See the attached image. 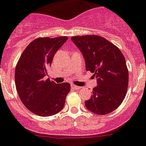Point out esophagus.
Listing matches in <instances>:
<instances>
[{"mask_svg":"<svg viewBox=\"0 0 146 146\" xmlns=\"http://www.w3.org/2000/svg\"><path fill=\"white\" fill-rule=\"evenodd\" d=\"M71 87L73 88H74V89H76V90H79L80 88H81V87L78 86H76V85H72Z\"/></svg>","mask_w":146,"mask_h":146,"instance_id":"esophagus-1","label":"esophagus"}]
</instances>
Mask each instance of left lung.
Returning a JSON list of instances; mask_svg holds the SVG:
<instances>
[{"label":"left lung","instance_id":"obj_1","mask_svg":"<svg viewBox=\"0 0 146 146\" xmlns=\"http://www.w3.org/2000/svg\"><path fill=\"white\" fill-rule=\"evenodd\" d=\"M71 39L83 54L86 70L94 73L97 80L86 107L101 115L111 112L122 104L128 87V70L122 52L97 35L75 36Z\"/></svg>","mask_w":146,"mask_h":146}]
</instances>
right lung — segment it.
<instances>
[{"instance_id":"1","label":"right lung","mask_w":146,"mask_h":146,"mask_svg":"<svg viewBox=\"0 0 146 146\" xmlns=\"http://www.w3.org/2000/svg\"><path fill=\"white\" fill-rule=\"evenodd\" d=\"M67 39V36L35 39L26 47L16 66L15 84L20 99L39 116H52L60 111L70 91L68 83L58 84L45 78L54 55Z\"/></svg>"}]
</instances>
